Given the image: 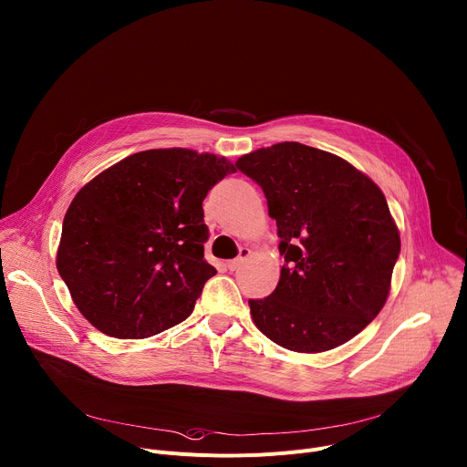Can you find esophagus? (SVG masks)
Wrapping results in <instances>:
<instances>
[{
	"label": "esophagus",
	"mask_w": 467,
	"mask_h": 467,
	"mask_svg": "<svg viewBox=\"0 0 467 467\" xmlns=\"http://www.w3.org/2000/svg\"><path fill=\"white\" fill-rule=\"evenodd\" d=\"M249 257H251V249H249V247H240L238 257H236V259H233V261H229V263H227V268L234 272V270H238V268L242 266V263H244V261H247Z\"/></svg>",
	"instance_id": "34e87169"
}]
</instances>
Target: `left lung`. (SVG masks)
Instances as JSON below:
<instances>
[{"instance_id": "obj_1", "label": "left lung", "mask_w": 467, "mask_h": 467, "mask_svg": "<svg viewBox=\"0 0 467 467\" xmlns=\"http://www.w3.org/2000/svg\"><path fill=\"white\" fill-rule=\"evenodd\" d=\"M236 169L263 188L285 259L275 290L249 300L253 322L292 352L345 345L384 307L400 253L384 193L347 160L296 141Z\"/></svg>"}]
</instances>
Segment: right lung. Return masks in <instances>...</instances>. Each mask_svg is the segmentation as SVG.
I'll return each mask as SVG.
<instances>
[{"label":"right lung","instance_id":"add662e5","mask_svg":"<svg viewBox=\"0 0 467 467\" xmlns=\"http://www.w3.org/2000/svg\"><path fill=\"white\" fill-rule=\"evenodd\" d=\"M236 167L216 154L152 149L83 186L70 202L57 270L79 313L117 338L186 320L216 268L204 261L202 201Z\"/></svg>","mask_w":467,"mask_h":467}]
</instances>
